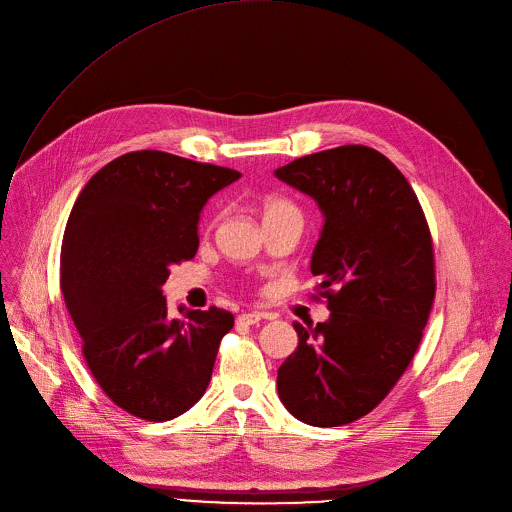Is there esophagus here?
Masks as SVG:
<instances>
[{
  "instance_id": "34e87169",
  "label": "esophagus",
  "mask_w": 512,
  "mask_h": 512,
  "mask_svg": "<svg viewBox=\"0 0 512 512\" xmlns=\"http://www.w3.org/2000/svg\"><path fill=\"white\" fill-rule=\"evenodd\" d=\"M261 319H263V313L251 311V313H243V315H238V317H236V323H238V325H257Z\"/></svg>"
}]
</instances>
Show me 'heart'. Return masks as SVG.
Returning a JSON list of instances; mask_svg holds the SVG:
<instances>
[{
	"mask_svg": "<svg viewBox=\"0 0 512 512\" xmlns=\"http://www.w3.org/2000/svg\"><path fill=\"white\" fill-rule=\"evenodd\" d=\"M280 206H288V203H286V201H280V199H271V201H267V203H265L263 214H265V212H269V210H276V208H280Z\"/></svg>",
	"mask_w": 512,
	"mask_h": 512,
	"instance_id": "1",
	"label": "heart"
}]
</instances>
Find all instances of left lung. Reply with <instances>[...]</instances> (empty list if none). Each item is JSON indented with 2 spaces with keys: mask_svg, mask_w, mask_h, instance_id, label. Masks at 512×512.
Segmentation results:
<instances>
[{
  "mask_svg": "<svg viewBox=\"0 0 512 512\" xmlns=\"http://www.w3.org/2000/svg\"><path fill=\"white\" fill-rule=\"evenodd\" d=\"M274 175L325 218L311 271L331 311L292 323L298 348L278 368V395L304 424H350L387 397L420 346L436 290L430 230L410 183L372 148L323 150Z\"/></svg>",
  "mask_w": 512,
  "mask_h": 512,
  "instance_id": "8db88e82",
  "label": "left lung"
}]
</instances>
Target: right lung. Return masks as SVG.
<instances>
[{
	"label": "right lung",
	"instance_id": "add662e5",
	"mask_svg": "<svg viewBox=\"0 0 512 512\" xmlns=\"http://www.w3.org/2000/svg\"><path fill=\"white\" fill-rule=\"evenodd\" d=\"M241 179L232 168L158 150L129 152L86 183L61 245V294L100 389L121 410L173 420L206 393L224 309L168 315L170 265L193 259L208 199Z\"/></svg>",
	"mask_w": 512,
	"mask_h": 512
}]
</instances>
